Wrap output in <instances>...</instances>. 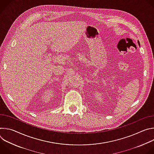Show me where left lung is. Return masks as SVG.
Returning <instances> with one entry per match:
<instances>
[{
    "label": "left lung",
    "instance_id": "obj_1",
    "mask_svg": "<svg viewBox=\"0 0 154 154\" xmlns=\"http://www.w3.org/2000/svg\"><path fill=\"white\" fill-rule=\"evenodd\" d=\"M138 44L139 46H140V41H138Z\"/></svg>",
    "mask_w": 154,
    "mask_h": 154
}]
</instances>
